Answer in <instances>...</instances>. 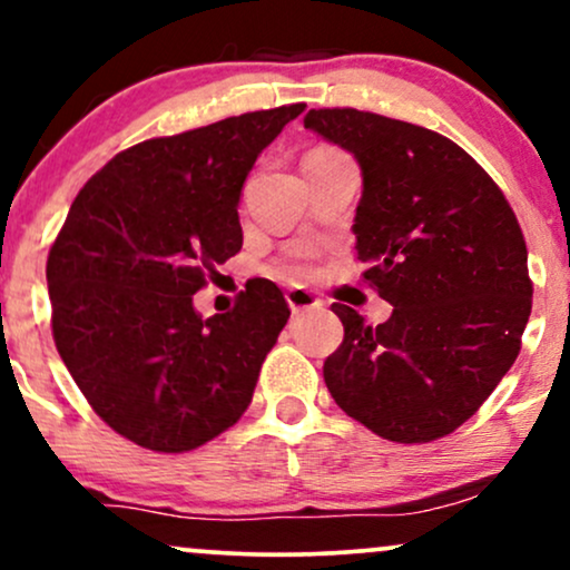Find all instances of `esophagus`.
<instances>
[{"instance_id": "1", "label": "esophagus", "mask_w": 570, "mask_h": 570, "mask_svg": "<svg viewBox=\"0 0 570 570\" xmlns=\"http://www.w3.org/2000/svg\"><path fill=\"white\" fill-rule=\"evenodd\" d=\"M286 303H289L292 313H305V311H318L322 307V299L316 294H311L307 289H289L286 292Z\"/></svg>"}]
</instances>
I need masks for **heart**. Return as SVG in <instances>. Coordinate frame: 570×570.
<instances>
[{"label":"heart","instance_id":"obj_1","mask_svg":"<svg viewBox=\"0 0 570 570\" xmlns=\"http://www.w3.org/2000/svg\"><path fill=\"white\" fill-rule=\"evenodd\" d=\"M316 153H330V149H313V153L307 155H316ZM297 257H303V252H297ZM294 271H303V265H294Z\"/></svg>","mask_w":570,"mask_h":570}]
</instances>
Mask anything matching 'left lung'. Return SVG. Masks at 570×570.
I'll return each mask as SVG.
<instances>
[{
    "label": "left lung",
    "instance_id": "8db88e82",
    "mask_svg": "<svg viewBox=\"0 0 570 570\" xmlns=\"http://www.w3.org/2000/svg\"><path fill=\"white\" fill-rule=\"evenodd\" d=\"M305 128L362 168L356 254L394 305L377 326L332 305L345 337L324 362L326 389L383 440H440L480 410L520 353L533 286L514 212L429 128L358 109H311Z\"/></svg>",
    "mask_w": 570,
    "mask_h": 570
}]
</instances>
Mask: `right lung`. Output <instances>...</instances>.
<instances>
[{"label": "right lung", "mask_w": 570, "mask_h": 570, "mask_svg": "<svg viewBox=\"0 0 570 570\" xmlns=\"http://www.w3.org/2000/svg\"><path fill=\"white\" fill-rule=\"evenodd\" d=\"M305 112L263 109L149 139L98 171L48 257L53 337L90 407L117 434L185 453L248 407L289 318L254 278L230 313L203 318L193 294L244 246L240 189L259 153Z\"/></svg>", "instance_id": "obj_1"}]
</instances>
